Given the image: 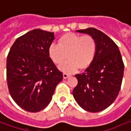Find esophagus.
I'll list each match as a JSON object with an SVG mask.
<instances>
[{
	"label": "esophagus",
	"instance_id": "34e87169",
	"mask_svg": "<svg viewBox=\"0 0 131 131\" xmlns=\"http://www.w3.org/2000/svg\"><path fill=\"white\" fill-rule=\"evenodd\" d=\"M70 77V75H68L67 73H64L63 74V78H64V79H67V78H69Z\"/></svg>",
	"mask_w": 131,
	"mask_h": 131
}]
</instances>
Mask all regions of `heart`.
I'll list each match as a JSON object with an SVG mask.
<instances>
[{
  "mask_svg": "<svg viewBox=\"0 0 131 131\" xmlns=\"http://www.w3.org/2000/svg\"><path fill=\"white\" fill-rule=\"evenodd\" d=\"M97 45L94 37L67 33L58 40V45L52 44L48 48V56L55 64H61L67 58L69 60L59 67L63 72H76L78 68L86 70L93 63L97 54Z\"/></svg>",
  "mask_w": 131,
  "mask_h": 131,
  "instance_id": "1",
  "label": "heart"
}]
</instances>
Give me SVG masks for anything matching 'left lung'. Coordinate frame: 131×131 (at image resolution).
I'll use <instances>...</instances> for the list:
<instances>
[{
    "mask_svg": "<svg viewBox=\"0 0 131 131\" xmlns=\"http://www.w3.org/2000/svg\"><path fill=\"white\" fill-rule=\"evenodd\" d=\"M97 42L93 63L82 74H77L78 84L72 94L78 104L89 112H99L111 105L122 85L124 64L118 46L106 34L94 28L77 30Z\"/></svg>",
    "mask_w": 131,
    "mask_h": 131,
    "instance_id": "1",
    "label": "left lung"
}]
</instances>
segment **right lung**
<instances>
[{
	"instance_id": "obj_1",
	"label": "right lung",
	"mask_w": 131,
	"mask_h": 131,
	"mask_svg": "<svg viewBox=\"0 0 131 131\" xmlns=\"http://www.w3.org/2000/svg\"><path fill=\"white\" fill-rule=\"evenodd\" d=\"M54 33L34 29L16 39L7 56L9 93L23 109L38 112L52 100L63 74L48 56Z\"/></svg>"
}]
</instances>
